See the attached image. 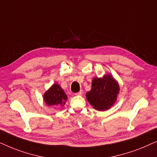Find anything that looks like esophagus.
Wrapping results in <instances>:
<instances>
[{
    "label": "esophagus",
    "mask_w": 157,
    "mask_h": 157,
    "mask_svg": "<svg viewBox=\"0 0 157 157\" xmlns=\"http://www.w3.org/2000/svg\"><path fill=\"white\" fill-rule=\"evenodd\" d=\"M83 91H82V90H81L80 91L77 92V93L75 94V95H79V96H82V95H83Z\"/></svg>",
    "instance_id": "obj_1"
}]
</instances>
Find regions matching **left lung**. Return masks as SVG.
I'll return each mask as SVG.
<instances>
[{
  "label": "left lung",
  "mask_w": 157,
  "mask_h": 157,
  "mask_svg": "<svg viewBox=\"0 0 157 157\" xmlns=\"http://www.w3.org/2000/svg\"><path fill=\"white\" fill-rule=\"evenodd\" d=\"M119 87L110 75L104 78H94L91 89L86 93V98L92 106L98 111H106L111 108L117 100Z\"/></svg>",
  "instance_id": "obj_1"
}]
</instances>
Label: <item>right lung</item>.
Instances as JSON below:
<instances>
[{
    "instance_id": "add662e5",
    "label": "right lung",
    "mask_w": 157,
    "mask_h": 157,
    "mask_svg": "<svg viewBox=\"0 0 157 157\" xmlns=\"http://www.w3.org/2000/svg\"><path fill=\"white\" fill-rule=\"evenodd\" d=\"M44 99L48 106H63L65 104V101L67 100V96L59 85L54 83L44 94Z\"/></svg>"
}]
</instances>
